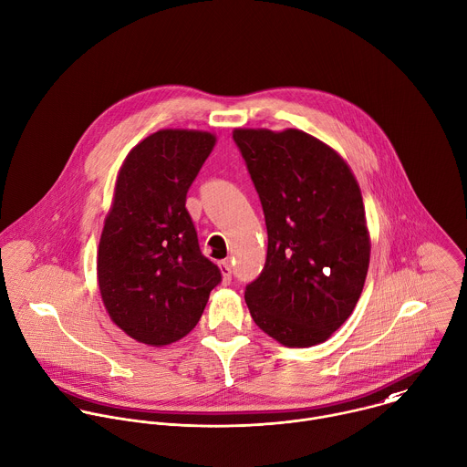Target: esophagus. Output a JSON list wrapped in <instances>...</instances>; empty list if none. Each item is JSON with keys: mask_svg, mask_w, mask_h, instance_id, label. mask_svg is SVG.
<instances>
[{"mask_svg": "<svg viewBox=\"0 0 467 467\" xmlns=\"http://www.w3.org/2000/svg\"><path fill=\"white\" fill-rule=\"evenodd\" d=\"M219 268H221V274H223V283L228 285L232 281V265H230V261H221Z\"/></svg>", "mask_w": 467, "mask_h": 467, "instance_id": "obj_1", "label": "esophagus"}]
</instances>
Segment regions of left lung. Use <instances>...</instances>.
<instances>
[{
  "label": "left lung",
  "instance_id": "8db88e82",
  "mask_svg": "<svg viewBox=\"0 0 467 467\" xmlns=\"http://www.w3.org/2000/svg\"><path fill=\"white\" fill-rule=\"evenodd\" d=\"M259 193L266 263L244 290L255 325L285 347L327 341L352 314L368 270L361 192L341 155L299 131L234 130Z\"/></svg>",
  "mask_w": 467,
  "mask_h": 467
}]
</instances>
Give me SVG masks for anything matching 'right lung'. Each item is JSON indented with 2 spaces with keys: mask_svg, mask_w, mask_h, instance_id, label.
I'll list each match as a JSON object with an SVG mask.
<instances>
[{
  "mask_svg": "<svg viewBox=\"0 0 467 467\" xmlns=\"http://www.w3.org/2000/svg\"><path fill=\"white\" fill-rule=\"evenodd\" d=\"M217 137L161 130L120 166L97 255L104 306L130 337L179 341L199 323L221 270L201 254L186 193Z\"/></svg>",
  "mask_w": 467,
  "mask_h": 467,
  "instance_id": "obj_1",
  "label": "right lung"
}]
</instances>
